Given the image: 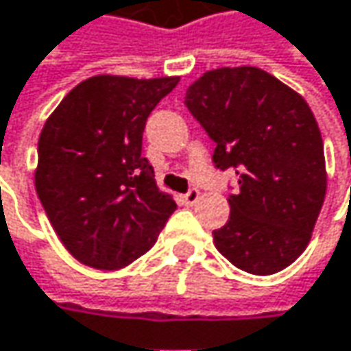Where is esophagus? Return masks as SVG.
I'll return each mask as SVG.
<instances>
[{
	"label": "esophagus",
	"mask_w": 351,
	"mask_h": 351,
	"mask_svg": "<svg viewBox=\"0 0 351 351\" xmlns=\"http://www.w3.org/2000/svg\"><path fill=\"white\" fill-rule=\"evenodd\" d=\"M199 197H201V193H199L197 189H191L186 195H182V203H184V205H195V203L199 201Z\"/></svg>",
	"instance_id": "esophagus-1"
}]
</instances>
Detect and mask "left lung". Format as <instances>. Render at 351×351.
<instances>
[{
  "label": "left lung",
  "instance_id": "obj_1",
  "mask_svg": "<svg viewBox=\"0 0 351 351\" xmlns=\"http://www.w3.org/2000/svg\"><path fill=\"white\" fill-rule=\"evenodd\" d=\"M184 106L217 144L215 167L239 175L215 247L253 275L285 269L305 251L326 199L324 141L311 108L253 66L208 70L189 86Z\"/></svg>",
  "mask_w": 351,
  "mask_h": 351
}]
</instances>
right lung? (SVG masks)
Instances as JSON below:
<instances>
[{
    "label": "right lung",
    "mask_w": 351,
    "mask_h": 351,
    "mask_svg": "<svg viewBox=\"0 0 351 351\" xmlns=\"http://www.w3.org/2000/svg\"><path fill=\"white\" fill-rule=\"evenodd\" d=\"M178 76H92L46 120L36 191L64 247L84 265L114 271L144 255L176 203L143 156L148 114Z\"/></svg>",
    "instance_id": "1"
}]
</instances>
